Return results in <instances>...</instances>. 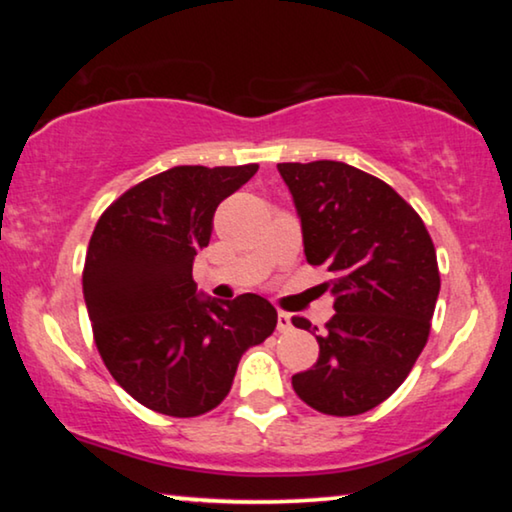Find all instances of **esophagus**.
Segmentation results:
<instances>
[{
	"instance_id": "1",
	"label": "esophagus",
	"mask_w": 512,
	"mask_h": 512,
	"mask_svg": "<svg viewBox=\"0 0 512 512\" xmlns=\"http://www.w3.org/2000/svg\"><path fill=\"white\" fill-rule=\"evenodd\" d=\"M277 331L279 333L291 331V314L289 312H279L277 314Z\"/></svg>"
}]
</instances>
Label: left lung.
Returning a JSON list of instances; mask_svg holds the SVG:
<instances>
[{
  "mask_svg": "<svg viewBox=\"0 0 512 512\" xmlns=\"http://www.w3.org/2000/svg\"><path fill=\"white\" fill-rule=\"evenodd\" d=\"M277 170L296 202L307 263L333 272L335 296L326 331L314 335L319 359L291 377L293 391L324 415H361L401 387L429 340L436 247L422 216L373 174L338 160ZM291 321L312 331L305 317Z\"/></svg>",
  "mask_w": 512,
  "mask_h": 512,
  "instance_id": "1",
  "label": "left lung"
}]
</instances>
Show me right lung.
Returning <instances> with one entry per match:
<instances>
[{
	"label": "right lung",
	"mask_w": 512,
	"mask_h": 512,
	"mask_svg": "<svg viewBox=\"0 0 512 512\" xmlns=\"http://www.w3.org/2000/svg\"><path fill=\"white\" fill-rule=\"evenodd\" d=\"M237 167L179 165L139 181L104 209L83 265V298L104 366L128 394L170 417H198L228 396L237 363L277 326L256 293L195 296L193 258L216 207L254 177Z\"/></svg>",
	"instance_id": "obj_1"
}]
</instances>
